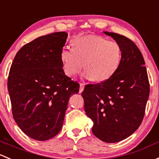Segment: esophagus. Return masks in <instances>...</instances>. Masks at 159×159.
<instances>
[{"label": "esophagus", "instance_id": "1", "mask_svg": "<svg viewBox=\"0 0 159 159\" xmlns=\"http://www.w3.org/2000/svg\"><path fill=\"white\" fill-rule=\"evenodd\" d=\"M84 84H83V83H80V89H79V92H82L83 90H84Z\"/></svg>", "mask_w": 159, "mask_h": 159}]
</instances>
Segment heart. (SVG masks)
Masks as SVG:
<instances>
[{"instance_id":"heart-1","label":"heart","mask_w":159,"mask_h":159,"mask_svg":"<svg viewBox=\"0 0 159 159\" xmlns=\"http://www.w3.org/2000/svg\"><path fill=\"white\" fill-rule=\"evenodd\" d=\"M60 58L67 76L79 74L84 67L86 78L101 82L109 79L116 71L121 61L122 49L116 41L89 35L75 39L73 48H63Z\"/></svg>"}]
</instances>
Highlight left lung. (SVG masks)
<instances>
[{
	"label": "left lung",
	"instance_id": "obj_1",
	"mask_svg": "<svg viewBox=\"0 0 159 159\" xmlns=\"http://www.w3.org/2000/svg\"><path fill=\"white\" fill-rule=\"evenodd\" d=\"M104 33L121 46V61L109 79L87 84L81 95L87 116L93 122V135L112 143L127 138L141 125L150 88L144 58L134 42L117 33Z\"/></svg>",
	"mask_w": 159,
	"mask_h": 159
}]
</instances>
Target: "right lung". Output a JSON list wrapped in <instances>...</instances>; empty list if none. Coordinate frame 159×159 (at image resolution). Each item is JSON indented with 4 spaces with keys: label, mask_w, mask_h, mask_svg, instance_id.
I'll use <instances>...</instances> for the list:
<instances>
[{
    "label": "right lung",
    "mask_w": 159,
    "mask_h": 159,
    "mask_svg": "<svg viewBox=\"0 0 159 159\" xmlns=\"http://www.w3.org/2000/svg\"><path fill=\"white\" fill-rule=\"evenodd\" d=\"M67 37L66 32H56L26 43L10 69L13 119L25 134L39 141L59 133L70 96L79 91V84L65 75L60 58Z\"/></svg>",
    "instance_id": "obj_1"
}]
</instances>
